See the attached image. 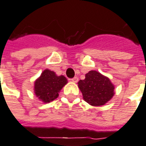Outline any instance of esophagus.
Listing matches in <instances>:
<instances>
[{"instance_id":"esophagus-1","label":"esophagus","mask_w":146,"mask_h":146,"mask_svg":"<svg viewBox=\"0 0 146 146\" xmlns=\"http://www.w3.org/2000/svg\"><path fill=\"white\" fill-rule=\"evenodd\" d=\"M71 81H72V82H78V78L74 77L73 78H72V79H71Z\"/></svg>"}]
</instances>
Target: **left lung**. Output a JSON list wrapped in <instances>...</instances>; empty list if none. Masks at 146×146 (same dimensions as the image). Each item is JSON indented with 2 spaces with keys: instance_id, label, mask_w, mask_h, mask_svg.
<instances>
[{
  "instance_id": "left-lung-1",
  "label": "left lung",
  "mask_w": 146,
  "mask_h": 146,
  "mask_svg": "<svg viewBox=\"0 0 146 146\" xmlns=\"http://www.w3.org/2000/svg\"><path fill=\"white\" fill-rule=\"evenodd\" d=\"M83 98L91 106L105 105L114 95V85L110 80L99 72L90 71L84 80L78 82Z\"/></svg>"
}]
</instances>
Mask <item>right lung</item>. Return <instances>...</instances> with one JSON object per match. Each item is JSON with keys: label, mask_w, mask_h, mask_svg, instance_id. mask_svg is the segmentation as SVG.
I'll list each match as a JSON object with an SVG mask.
<instances>
[{"label": "right lung", "mask_w": 146, "mask_h": 146, "mask_svg": "<svg viewBox=\"0 0 146 146\" xmlns=\"http://www.w3.org/2000/svg\"><path fill=\"white\" fill-rule=\"evenodd\" d=\"M67 83L66 78L58 76L54 72L44 70L35 83V95L44 102H50L58 98V92Z\"/></svg>", "instance_id": "right-lung-1"}]
</instances>
